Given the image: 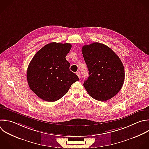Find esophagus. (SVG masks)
<instances>
[{"label": "esophagus", "mask_w": 149, "mask_h": 149, "mask_svg": "<svg viewBox=\"0 0 149 149\" xmlns=\"http://www.w3.org/2000/svg\"><path fill=\"white\" fill-rule=\"evenodd\" d=\"M76 74H77V76L79 77V79L81 78V74H80V73L79 72H76Z\"/></svg>", "instance_id": "34e87169"}]
</instances>
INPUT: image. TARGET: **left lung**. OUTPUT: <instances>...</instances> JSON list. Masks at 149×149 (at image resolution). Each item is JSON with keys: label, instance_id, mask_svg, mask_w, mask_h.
I'll return each instance as SVG.
<instances>
[{"label": "left lung", "instance_id": "left-lung-1", "mask_svg": "<svg viewBox=\"0 0 149 149\" xmlns=\"http://www.w3.org/2000/svg\"><path fill=\"white\" fill-rule=\"evenodd\" d=\"M81 52L89 73L83 84L88 94L100 101L114 97L125 80L124 67L119 58L110 48L99 42L84 45Z\"/></svg>", "mask_w": 149, "mask_h": 149}]
</instances>
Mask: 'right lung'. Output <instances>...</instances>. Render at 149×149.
Returning a JSON list of instances; mask_svg holds the SVG:
<instances>
[{
    "label": "right lung",
    "instance_id": "add662e5",
    "mask_svg": "<svg viewBox=\"0 0 149 149\" xmlns=\"http://www.w3.org/2000/svg\"><path fill=\"white\" fill-rule=\"evenodd\" d=\"M72 45L51 42L34 56L28 66L27 78L30 89L40 98L54 102L61 98L71 85L79 80L69 69L66 56Z\"/></svg>",
    "mask_w": 149,
    "mask_h": 149
}]
</instances>
